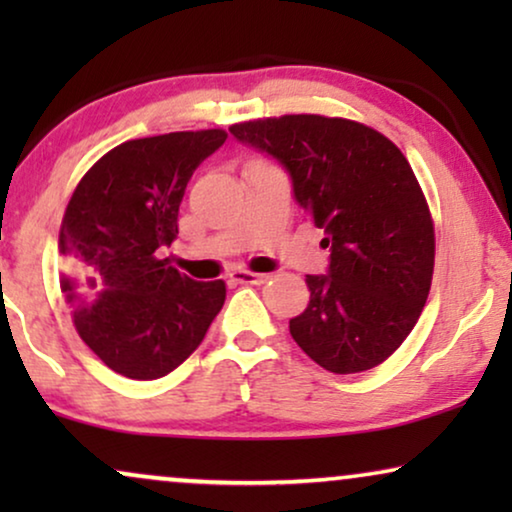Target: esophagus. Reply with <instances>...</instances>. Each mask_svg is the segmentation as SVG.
<instances>
[{"label": "esophagus", "mask_w": 512, "mask_h": 512, "mask_svg": "<svg viewBox=\"0 0 512 512\" xmlns=\"http://www.w3.org/2000/svg\"><path fill=\"white\" fill-rule=\"evenodd\" d=\"M230 279L237 284H265L268 282V275H258V272H249V270H235Z\"/></svg>", "instance_id": "34e87169"}]
</instances>
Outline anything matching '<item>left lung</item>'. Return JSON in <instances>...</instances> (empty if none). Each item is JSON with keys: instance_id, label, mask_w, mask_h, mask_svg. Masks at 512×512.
Listing matches in <instances>:
<instances>
[{"instance_id": "1", "label": "left lung", "mask_w": 512, "mask_h": 512, "mask_svg": "<svg viewBox=\"0 0 512 512\" xmlns=\"http://www.w3.org/2000/svg\"><path fill=\"white\" fill-rule=\"evenodd\" d=\"M230 135L284 167L331 251L326 275L305 279L310 305L289 321L293 340L331 373L380 366L408 338L431 289L436 237L410 163L347 118H263Z\"/></svg>"}]
</instances>
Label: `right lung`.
Here are the masks:
<instances>
[{
  "mask_svg": "<svg viewBox=\"0 0 512 512\" xmlns=\"http://www.w3.org/2000/svg\"><path fill=\"white\" fill-rule=\"evenodd\" d=\"M223 130L130 139L79 181L60 228L62 291L81 340L118 375L156 380L184 363L221 312L226 284L195 282L158 254Z\"/></svg>",
  "mask_w": 512,
  "mask_h": 512,
  "instance_id": "right-lung-1",
  "label": "right lung"
}]
</instances>
